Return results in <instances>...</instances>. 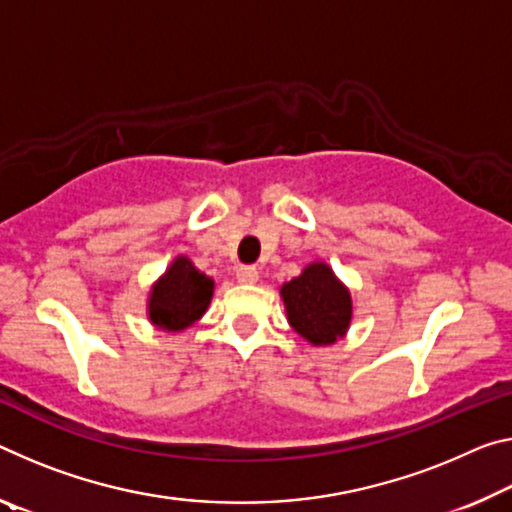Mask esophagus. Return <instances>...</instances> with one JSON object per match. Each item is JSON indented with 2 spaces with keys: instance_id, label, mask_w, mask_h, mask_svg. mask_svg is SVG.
<instances>
[{
  "instance_id": "esophagus-1",
  "label": "esophagus",
  "mask_w": 512,
  "mask_h": 512,
  "mask_svg": "<svg viewBox=\"0 0 512 512\" xmlns=\"http://www.w3.org/2000/svg\"><path fill=\"white\" fill-rule=\"evenodd\" d=\"M237 280L243 282V285H255V282L259 280L257 266H253V264L239 266V269H237Z\"/></svg>"
}]
</instances>
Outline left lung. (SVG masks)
Returning <instances> with one entry per match:
<instances>
[{
  "mask_svg": "<svg viewBox=\"0 0 512 512\" xmlns=\"http://www.w3.org/2000/svg\"><path fill=\"white\" fill-rule=\"evenodd\" d=\"M280 294L291 328L314 346L335 344L351 323V294L326 264H310Z\"/></svg>",
  "mask_w": 512,
  "mask_h": 512,
  "instance_id": "1",
  "label": "left lung"
}]
</instances>
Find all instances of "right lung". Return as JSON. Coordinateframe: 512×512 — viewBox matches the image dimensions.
<instances>
[{"label": "right lung", "instance_id": "add662e5", "mask_svg": "<svg viewBox=\"0 0 512 512\" xmlns=\"http://www.w3.org/2000/svg\"><path fill=\"white\" fill-rule=\"evenodd\" d=\"M214 294V280L200 273L186 257H177L150 294V321L168 332L189 328L205 314Z\"/></svg>", "mask_w": 512, "mask_h": 512}]
</instances>
